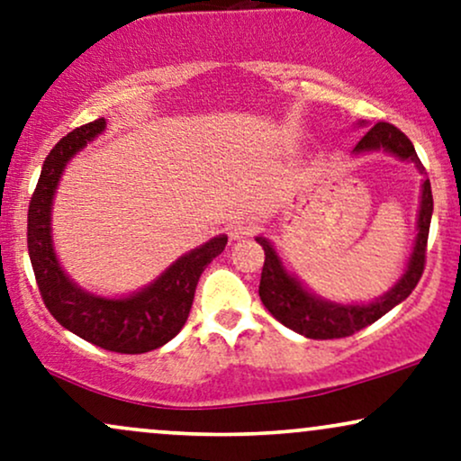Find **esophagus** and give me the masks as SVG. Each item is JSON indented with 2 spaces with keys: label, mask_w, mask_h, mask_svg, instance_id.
I'll return each mask as SVG.
<instances>
[{
  "label": "esophagus",
  "mask_w": 461,
  "mask_h": 461,
  "mask_svg": "<svg viewBox=\"0 0 461 461\" xmlns=\"http://www.w3.org/2000/svg\"><path fill=\"white\" fill-rule=\"evenodd\" d=\"M253 231H256V227H253L251 223H245V221H238V223H234L230 227V234L231 240H242V238H249L253 236Z\"/></svg>",
  "instance_id": "obj_1"
}]
</instances>
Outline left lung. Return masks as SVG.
Wrapping results in <instances>:
<instances>
[{"label": "left lung", "mask_w": 461, "mask_h": 461, "mask_svg": "<svg viewBox=\"0 0 461 461\" xmlns=\"http://www.w3.org/2000/svg\"><path fill=\"white\" fill-rule=\"evenodd\" d=\"M370 149H385L396 153L403 160H411L418 167V171L425 173L420 160H418L414 145L399 128L393 123H375L362 140L357 142L356 151H370ZM433 212V197L429 179L422 182V197H420V214H418V236L416 247L411 253L410 264L399 284L390 290L385 297L368 305H336L327 301L316 299L308 290L301 285L297 279L290 277L284 271L277 253L268 245L267 238H256L264 249V267L260 279V299L271 314L282 325L290 327L301 336L312 338V340H333V338H347L357 333L364 327L373 325L379 321L385 312H390L401 301H405L420 282L422 271L427 262V238H429Z\"/></svg>", "instance_id": "obj_1"}]
</instances>
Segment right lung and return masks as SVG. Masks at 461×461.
I'll use <instances>...</instances> for the list:
<instances>
[{
    "instance_id": "add662e5",
    "label": "right lung",
    "mask_w": 461,
    "mask_h": 461,
    "mask_svg": "<svg viewBox=\"0 0 461 461\" xmlns=\"http://www.w3.org/2000/svg\"><path fill=\"white\" fill-rule=\"evenodd\" d=\"M104 128V119L79 125L60 139L45 158L39 184L30 199L28 251L45 308L62 327L105 351L134 356L153 351L177 336L188 319L201 273L223 251L227 236L212 238L203 247L179 258L162 277L134 297L102 299L79 290L60 268L51 247V199L68 158L76 156V151Z\"/></svg>"
}]
</instances>
